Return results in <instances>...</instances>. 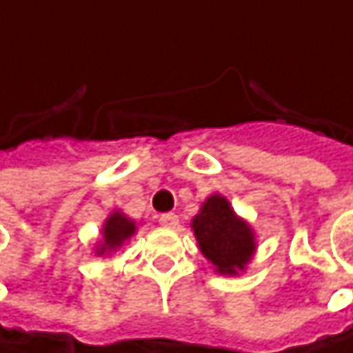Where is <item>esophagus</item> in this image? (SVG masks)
Instances as JSON below:
<instances>
[{"label":"esophagus","mask_w":353,"mask_h":353,"mask_svg":"<svg viewBox=\"0 0 353 353\" xmlns=\"http://www.w3.org/2000/svg\"><path fill=\"white\" fill-rule=\"evenodd\" d=\"M158 222H160L164 228H176V226H179V216L172 214V212H168V214H162V216L158 218Z\"/></svg>","instance_id":"1"}]
</instances>
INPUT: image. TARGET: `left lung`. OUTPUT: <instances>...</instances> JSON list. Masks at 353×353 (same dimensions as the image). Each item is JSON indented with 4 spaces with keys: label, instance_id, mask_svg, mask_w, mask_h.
Here are the masks:
<instances>
[{
    "label": "left lung",
    "instance_id": "8db88e82",
    "mask_svg": "<svg viewBox=\"0 0 353 353\" xmlns=\"http://www.w3.org/2000/svg\"><path fill=\"white\" fill-rule=\"evenodd\" d=\"M193 230L201 253L218 267L220 273H236L255 251L251 228L234 216L230 203L214 195L193 218Z\"/></svg>",
    "mask_w": 353,
    "mask_h": 353
}]
</instances>
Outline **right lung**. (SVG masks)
<instances>
[{
  "instance_id": "right-lung-1",
  "label": "right lung",
  "mask_w": 353,
  "mask_h": 353,
  "mask_svg": "<svg viewBox=\"0 0 353 353\" xmlns=\"http://www.w3.org/2000/svg\"><path fill=\"white\" fill-rule=\"evenodd\" d=\"M133 232H135V224L131 220H127L123 214H112L104 224V243L100 245L98 255L119 249Z\"/></svg>"
}]
</instances>
